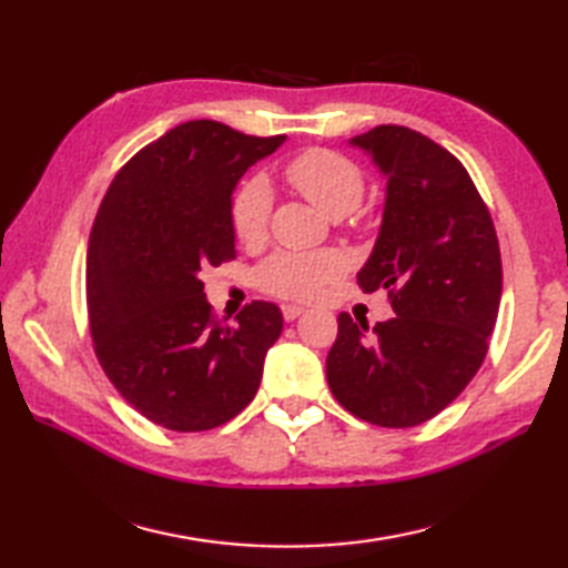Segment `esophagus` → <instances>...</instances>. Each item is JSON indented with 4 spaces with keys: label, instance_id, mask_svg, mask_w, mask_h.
Here are the masks:
<instances>
[{
    "label": "esophagus",
    "instance_id": "1",
    "mask_svg": "<svg viewBox=\"0 0 568 568\" xmlns=\"http://www.w3.org/2000/svg\"><path fill=\"white\" fill-rule=\"evenodd\" d=\"M303 312H305V307H300V305H283V317H285V322L297 320L300 315H303Z\"/></svg>",
    "mask_w": 568,
    "mask_h": 568
}]
</instances>
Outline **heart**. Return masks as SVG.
<instances>
[{
  "label": "heart",
  "instance_id": "1",
  "mask_svg": "<svg viewBox=\"0 0 568 568\" xmlns=\"http://www.w3.org/2000/svg\"><path fill=\"white\" fill-rule=\"evenodd\" d=\"M283 175L300 195L307 197L332 220L352 214L366 195V178L346 155L312 149L283 168ZM273 210V190L263 175H251L232 197V229L244 246L265 239ZM344 273V258L336 251H277L256 268L261 291L287 300H312L324 285Z\"/></svg>",
  "mask_w": 568,
  "mask_h": 568
}]
</instances>
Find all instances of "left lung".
I'll return each instance as SVG.
<instances>
[{
  "label": "left lung",
  "instance_id": "left-lung-1",
  "mask_svg": "<svg viewBox=\"0 0 568 568\" xmlns=\"http://www.w3.org/2000/svg\"><path fill=\"white\" fill-rule=\"evenodd\" d=\"M352 146L388 180L358 285L388 291L395 317L368 332L342 312L327 381L358 419L415 427L454 403L488 354L503 293L496 226L462 161L419 131L381 124Z\"/></svg>",
  "mask_w": 568,
  "mask_h": 568
}]
</instances>
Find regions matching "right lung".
Here are the masks:
<instances>
[{
  "label": "right lung",
  "mask_w": 568,
  "mask_h": 568,
  "mask_svg": "<svg viewBox=\"0 0 568 568\" xmlns=\"http://www.w3.org/2000/svg\"><path fill=\"white\" fill-rule=\"evenodd\" d=\"M285 136H246L197 119L143 146L112 180L88 246L94 354L124 400L155 425H224L258 390L283 332L273 303L253 300L236 327L214 322L202 271L236 258L232 195Z\"/></svg>",
  "instance_id": "right-lung-1"
}]
</instances>
